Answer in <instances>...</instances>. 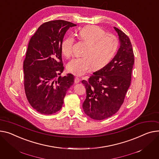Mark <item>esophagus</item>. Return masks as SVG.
I'll list each match as a JSON object with an SVG mask.
<instances>
[{
    "mask_svg": "<svg viewBox=\"0 0 159 159\" xmlns=\"http://www.w3.org/2000/svg\"><path fill=\"white\" fill-rule=\"evenodd\" d=\"M80 81V79L79 77H76L75 79V84H77V83H79Z\"/></svg>",
    "mask_w": 159,
    "mask_h": 159,
    "instance_id": "34e87169",
    "label": "esophagus"
}]
</instances>
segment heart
<instances>
[{"label": "heart", "mask_w": 159, "mask_h": 159, "mask_svg": "<svg viewBox=\"0 0 159 159\" xmlns=\"http://www.w3.org/2000/svg\"><path fill=\"white\" fill-rule=\"evenodd\" d=\"M79 39L87 45L83 57L73 58L67 65L68 71L76 75H82L93 67L100 69L110 62L119 46L118 38L112 34L106 33L97 25H88L79 32ZM75 38L69 36L61 43L62 54L66 57L71 56Z\"/></svg>", "instance_id": "obj_1"}]
</instances>
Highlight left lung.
I'll use <instances>...</instances> for the list:
<instances>
[{
	"instance_id": "1",
	"label": "left lung",
	"mask_w": 159,
	"mask_h": 159,
	"mask_svg": "<svg viewBox=\"0 0 159 159\" xmlns=\"http://www.w3.org/2000/svg\"><path fill=\"white\" fill-rule=\"evenodd\" d=\"M119 36L120 47L114 57L102 69L82 83L86 89L82 108L89 117L102 120L117 112L130 87L134 55L129 38L114 27Z\"/></svg>"
}]
</instances>
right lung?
I'll list each match as a JSON object with an SVG mask.
<instances>
[{
  "label": "right lung",
  "mask_w": 159,
  "mask_h": 159,
  "mask_svg": "<svg viewBox=\"0 0 159 159\" xmlns=\"http://www.w3.org/2000/svg\"><path fill=\"white\" fill-rule=\"evenodd\" d=\"M77 25L65 20L41 25L31 37L24 61V88L28 102L38 112L52 114L61 108L74 77L64 70L61 43L69 28Z\"/></svg>",
  "instance_id": "right-lung-1"
}]
</instances>
